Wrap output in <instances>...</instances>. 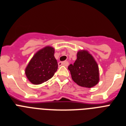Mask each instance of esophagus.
Here are the masks:
<instances>
[{
	"instance_id": "obj_1",
	"label": "esophagus",
	"mask_w": 126,
	"mask_h": 126,
	"mask_svg": "<svg viewBox=\"0 0 126 126\" xmlns=\"http://www.w3.org/2000/svg\"><path fill=\"white\" fill-rule=\"evenodd\" d=\"M68 62L67 61H63V62H59L58 63V65L59 66H61V65H64V66H67L68 65Z\"/></svg>"
}]
</instances>
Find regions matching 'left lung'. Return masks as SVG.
I'll return each mask as SVG.
<instances>
[{
    "mask_svg": "<svg viewBox=\"0 0 126 126\" xmlns=\"http://www.w3.org/2000/svg\"><path fill=\"white\" fill-rule=\"evenodd\" d=\"M72 79L79 86L92 88L99 81V66L92 55L86 50L77 53V60L68 67Z\"/></svg>",
    "mask_w": 126,
    "mask_h": 126,
    "instance_id": "left-lung-1",
    "label": "left lung"
}]
</instances>
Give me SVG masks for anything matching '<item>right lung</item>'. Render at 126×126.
Listing matches in <instances>:
<instances>
[{
	"instance_id": "1",
	"label": "right lung",
	"mask_w": 126,
	"mask_h": 126,
	"mask_svg": "<svg viewBox=\"0 0 126 126\" xmlns=\"http://www.w3.org/2000/svg\"><path fill=\"white\" fill-rule=\"evenodd\" d=\"M54 48L46 46L37 51L25 69L26 77L33 84H40L53 77L58 70Z\"/></svg>"
}]
</instances>
